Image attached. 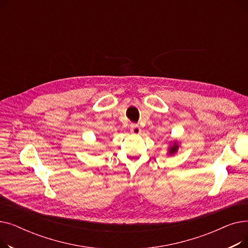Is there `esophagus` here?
Listing matches in <instances>:
<instances>
[{
  "label": "esophagus",
  "instance_id": "esophagus-1",
  "mask_svg": "<svg viewBox=\"0 0 248 248\" xmlns=\"http://www.w3.org/2000/svg\"><path fill=\"white\" fill-rule=\"evenodd\" d=\"M131 133L134 135H139L140 133V127L139 126V124H131Z\"/></svg>",
  "mask_w": 248,
  "mask_h": 248
}]
</instances>
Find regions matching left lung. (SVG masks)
Segmentation results:
<instances>
[{
    "label": "left lung",
    "instance_id": "left-lung-1",
    "mask_svg": "<svg viewBox=\"0 0 248 248\" xmlns=\"http://www.w3.org/2000/svg\"><path fill=\"white\" fill-rule=\"evenodd\" d=\"M177 150H178V146L175 144V145H173V147L170 149V151H169V152H170V154L172 155V154L176 153V152H177Z\"/></svg>",
    "mask_w": 248,
    "mask_h": 248
}]
</instances>
